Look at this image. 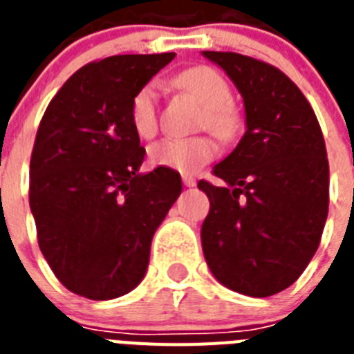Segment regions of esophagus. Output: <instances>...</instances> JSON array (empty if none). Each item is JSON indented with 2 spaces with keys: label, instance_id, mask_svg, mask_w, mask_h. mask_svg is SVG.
<instances>
[{
  "label": "esophagus",
  "instance_id": "obj_1",
  "mask_svg": "<svg viewBox=\"0 0 354 354\" xmlns=\"http://www.w3.org/2000/svg\"><path fill=\"white\" fill-rule=\"evenodd\" d=\"M182 182L185 187H194V185H196V180H194L193 176H189V174H183Z\"/></svg>",
  "mask_w": 354,
  "mask_h": 354
}]
</instances>
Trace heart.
Segmentation results:
<instances>
[{"mask_svg": "<svg viewBox=\"0 0 354 354\" xmlns=\"http://www.w3.org/2000/svg\"><path fill=\"white\" fill-rule=\"evenodd\" d=\"M174 84L193 97L205 108L200 121L202 130H209L222 141H232L242 127V115L233 104V91L222 73L209 66H193L174 77ZM130 122L139 138H154L160 128V88L147 82L133 93L130 101ZM215 139L211 136L196 138H165L149 149L152 165L171 171L193 174L207 165L216 156Z\"/></svg>", "mask_w": 354, "mask_h": 354, "instance_id": "1", "label": "heart"}]
</instances>
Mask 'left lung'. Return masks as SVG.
<instances>
[{
  "instance_id": "1",
  "label": "left lung",
  "mask_w": 354,
  "mask_h": 354,
  "mask_svg": "<svg viewBox=\"0 0 354 354\" xmlns=\"http://www.w3.org/2000/svg\"><path fill=\"white\" fill-rule=\"evenodd\" d=\"M244 97L246 133L213 174L202 248L222 285L253 297L297 281L329 213V160L310 102L281 69L230 51H204Z\"/></svg>"
}]
</instances>
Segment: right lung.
I'll list each match as a JSON object with an SVG mask.
<instances>
[{
	"label": "right lung",
	"mask_w": 354,
	"mask_h": 354,
	"mask_svg": "<svg viewBox=\"0 0 354 354\" xmlns=\"http://www.w3.org/2000/svg\"><path fill=\"white\" fill-rule=\"evenodd\" d=\"M174 53L115 55L75 71L51 99L30 154L29 205L53 274L88 299L143 279L150 242L182 193L180 174H139L145 149L130 101Z\"/></svg>",
	"instance_id": "add662e5"
}]
</instances>
